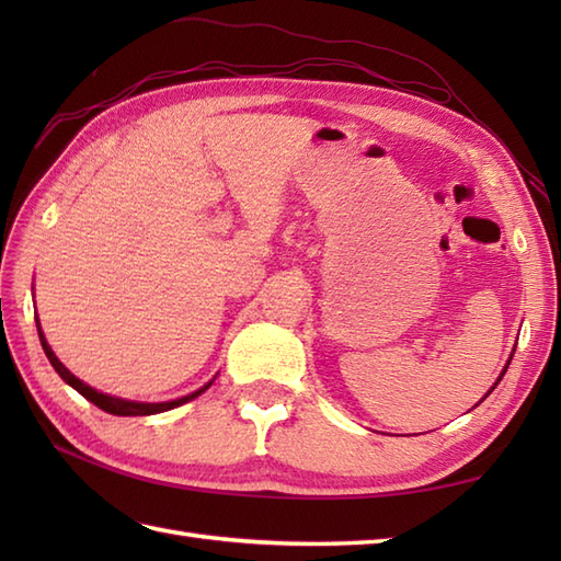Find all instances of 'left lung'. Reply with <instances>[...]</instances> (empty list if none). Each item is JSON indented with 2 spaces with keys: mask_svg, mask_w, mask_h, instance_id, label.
<instances>
[{
  "mask_svg": "<svg viewBox=\"0 0 561 561\" xmlns=\"http://www.w3.org/2000/svg\"><path fill=\"white\" fill-rule=\"evenodd\" d=\"M508 364H511V359H508ZM506 368H508V366H504V371H502V376H504V374H506ZM502 376H499V378H496V383H494V386H492V390H494V388H496V386H499V380H502ZM492 390H490V392H492ZM484 398H486V396H484Z\"/></svg>",
  "mask_w": 561,
  "mask_h": 561,
  "instance_id": "1",
  "label": "left lung"
}]
</instances>
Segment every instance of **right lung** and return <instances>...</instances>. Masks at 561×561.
I'll use <instances>...</instances> for the list:
<instances>
[{
	"mask_svg": "<svg viewBox=\"0 0 561 561\" xmlns=\"http://www.w3.org/2000/svg\"><path fill=\"white\" fill-rule=\"evenodd\" d=\"M38 337H41V344H43V352H45V356H47V359H50V364H53L55 371L59 374V378H62L65 383H69V386L75 388L77 392H81V396L87 398L89 402H93V404H96V408H101L103 412H108V414H117V416H145V414H159V412H165V410H173V408H178V404H183V402L195 400L197 396H202V392H205V390L211 386V380H209L207 386H202L199 390L190 392V396H185V398H178V400H171V402H133V400L113 398V396H105V392H99V390H93L91 386L83 383V380H79L75 374L69 371V368H67L62 362L57 359L55 352L50 350V344H47V340H45V335H43V330H41V320H38Z\"/></svg>",
	"mask_w": 561,
	"mask_h": 561,
	"instance_id": "add662e5",
	"label": "right lung"
}]
</instances>
